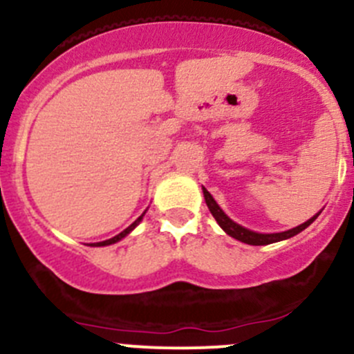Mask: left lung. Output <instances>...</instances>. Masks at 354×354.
Instances as JSON below:
<instances>
[{
	"label": "left lung",
	"mask_w": 354,
	"mask_h": 354,
	"mask_svg": "<svg viewBox=\"0 0 354 354\" xmlns=\"http://www.w3.org/2000/svg\"><path fill=\"white\" fill-rule=\"evenodd\" d=\"M203 194H205V201H206V206L209 208V212H212V215L215 216L216 223H218L220 227H222L223 230H225L227 234H229L230 237H234V239L241 241V243H246V244H251V246H265V244H272V243H279V241H284V239H289V237L296 236V234H299L301 230L306 229L310 223L315 222V218H317L320 213H317V215L311 216L310 220H306L304 223H301V225L295 227V229H289L286 230V232H275V234H260V232H254V230H250L246 229V227L239 225V223H236L234 220H230L229 216L223 213V209L220 208L218 205H216V201L213 199V196L209 194L208 191H206L205 187H203Z\"/></svg>",
	"instance_id": "obj_1"
}]
</instances>
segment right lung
I'll use <instances>...</instances> for the list:
<instances>
[{
	"label": "right lung",
	"mask_w": 354,
	"mask_h": 354,
	"mask_svg": "<svg viewBox=\"0 0 354 354\" xmlns=\"http://www.w3.org/2000/svg\"><path fill=\"white\" fill-rule=\"evenodd\" d=\"M142 216H145V213H142V215L139 216V218L136 220V222H132L131 225L127 227V229H125V230H122V232L118 234V236L111 237V239H106V241H101V243H94V244H91V246H110V244H113V243H118V241H120V239H124V237L127 236V234H131L132 230H134L136 227L139 225V222H141V220H142Z\"/></svg>",
	"instance_id": "1"
}]
</instances>
